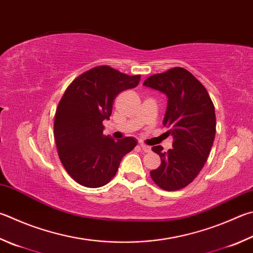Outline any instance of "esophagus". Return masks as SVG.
Instances as JSON below:
<instances>
[{"label":"esophagus","mask_w":253,"mask_h":253,"mask_svg":"<svg viewBox=\"0 0 253 253\" xmlns=\"http://www.w3.org/2000/svg\"><path fill=\"white\" fill-rule=\"evenodd\" d=\"M140 148L145 151V153H150L151 151V147L144 145V144H140Z\"/></svg>","instance_id":"esophagus-1"}]
</instances>
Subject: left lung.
Returning a JSON list of instances; mask_svg holds the SVG:
<instances>
[{
	"instance_id": "obj_1",
	"label": "left lung",
	"mask_w": 253,
	"mask_h": 253,
	"mask_svg": "<svg viewBox=\"0 0 253 253\" xmlns=\"http://www.w3.org/2000/svg\"><path fill=\"white\" fill-rule=\"evenodd\" d=\"M142 85L166 95L163 125L173 138L167 153L162 146L153 147L162 164L150 176L162 189L179 190L194 180L208 159L215 135L214 106L204 85L185 68L153 75Z\"/></svg>"
}]
</instances>
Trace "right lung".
Instances as JSON below:
<instances>
[{
    "mask_svg": "<svg viewBox=\"0 0 253 253\" xmlns=\"http://www.w3.org/2000/svg\"><path fill=\"white\" fill-rule=\"evenodd\" d=\"M140 75L128 76L109 66L80 75L67 87L55 114L54 137L59 159L80 185L98 188L116 174L124 156L137 145L134 137L115 140L103 135L113 102L123 90L135 88Z\"/></svg>",
    "mask_w": 253,
    "mask_h": 253,
    "instance_id": "1",
    "label": "right lung"
}]
</instances>
